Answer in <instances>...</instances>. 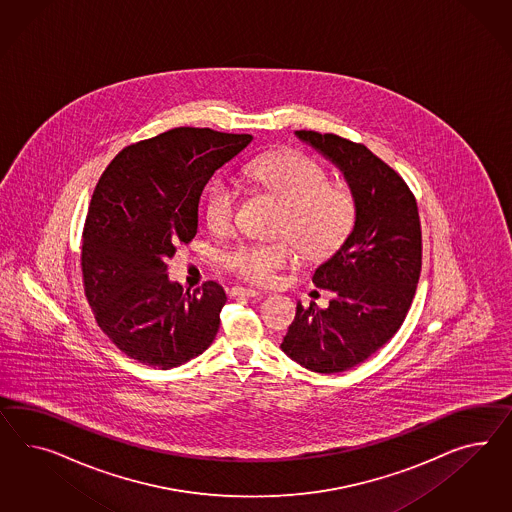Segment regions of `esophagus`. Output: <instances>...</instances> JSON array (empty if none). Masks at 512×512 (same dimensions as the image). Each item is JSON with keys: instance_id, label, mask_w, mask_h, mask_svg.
Segmentation results:
<instances>
[{"instance_id": "34e87169", "label": "esophagus", "mask_w": 512, "mask_h": 512, "mask_svg": "<svg viewBox=\"0 0 512 512\" xmlns=\"http://www.w3.org/2000/svg\"><path fill=\"white\" fill-rule=\"evenodd\" d=\"M229 294L236 298V296H248V298H255V296H259L261 292L257 291V289H248V287H233Z\"/></svg>"}]
</instances>
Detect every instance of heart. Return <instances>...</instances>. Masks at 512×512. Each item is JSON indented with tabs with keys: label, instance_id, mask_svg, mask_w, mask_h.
I'll return each instance as SVG.
<instances>
[{
	"label": "heart",
	"instance_id": "obj_1",
	"mask_svg": "<svg viewBox=\"0 0 512 512\" xmlns=\"http://www.w3.org/2000/svg\"><path fill=\"white\" fill-rule=\"evenodd\" d=\"M246 177L283 203L277 221L279 238L238 240L223 251L227 272L253 285H270L277 272L294 261L296 245L307 257H326L352 233L358 220L356 195L343 184H332L317 160L300 152L261 156L246 166ZM238 188L231 180H212L205 195V220L214 233H225L235 221Z\"/></svg>",
	"mask_w": 512,
	"mask_h": 512
}]
</instances>
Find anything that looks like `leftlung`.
<instances>
[{
    "label": "left lung",
    "instance_id": "left-lung-1",
    "mask_svg": "<svg viewBox=\"0 0 512 512\" xmlns=\"http://www.w3.org/2000/svg\"><path fill=\"white\" fill-rule=\"evenodd\" d=\"M345 175L358 220L345 244L320 264L313 283L332 291L326 309L298 302L281 350L315 373H343L399 332L421 274V223L401 175L365 145L335 134L298 130Z\"/></svg>",
    "mask_w": 512,
    "mask_h": 512
}]
</instances>
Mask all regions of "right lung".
I'll list each match as a JSON object with an SVG mask.
<instances>
[{
  "mask_svg": "<svg viewBox=\"0 0 512 512\" xmlns=\"http://www.w3.org/2000/svg\"><path fill=\"white\" fill-rule=\"evenodd\" d=\"M251 139L180 126L128 145L98 179L83 227V289L100 330L128 358L166 371L212 345L225 291L207 281L182 294L167 261L197 233L210 177Z\"/></svg>",
  "mask_w": 512,
  "mask_h": 512,
  "instance_id": "add662e5",
  "label": "right lung"
}]
</instances>
